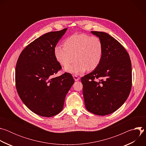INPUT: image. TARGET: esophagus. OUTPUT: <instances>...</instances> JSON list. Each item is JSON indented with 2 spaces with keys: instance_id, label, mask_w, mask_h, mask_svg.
Instances as JSON below:
<instances>
[{
  "instance_id": "obj_1",
  "label": "esophagus",
  "mask_w": 146,
  "mask_h": 146,
  "mask_svg": "<svg viewBox=\"0 0 146 146\" xmlns=\"http://www.w3.org/2000/svg\"><path fill=\"white\" fill-rule=\"evenodd\" d=\"M73 78H74V80H75V81H78L79 80H80V77H78L77 76H76V75H74L73 76Z\"/></svg>"
}]
</instances>
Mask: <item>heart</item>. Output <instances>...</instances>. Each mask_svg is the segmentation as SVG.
I'll return each instance as SVG.
<instances>
[{
	"mask_svg": "<svg viewBox=\"0 0 146 146\" xmlns=\"http://www.w3.org/2000/svg\"><path fill=\"white\" fill-rule=\"evenodd\" d=\"M56 60L65 68V70L74 74H80L87 69H95L102 60L103 45L100 38L84 33L74 34L68 37L64 41V46L56 45L54 49Z\"/></svg>",
	"mask_w": 146,
	"mask_h": 146,
	"instance_id": "heart-1",
	"label": "heart"
}]
</instances>
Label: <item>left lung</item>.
Returning <instances> with one entry per match:
<instances>
[{
    "instance_id": "8db88e82",
    "label": "left lung",
    "mask_w": 146,
    "mask_h": 146,
    "mask_svg": "<svg viewBox=\"0 0 146 146\" xmlns=\"http://www.w3.org/2000/svg\"><path fill=\"white\" fill-rule=\"evenodd\" d=\"M103 45L98 66L82 77L86 109L96 115H106L118 109L127 99L132 87V65L125 48L110 35L91 31Z\"/></svg>"
}]
</instances>
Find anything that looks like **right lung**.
Here are the masks:
<instances>
[{
  "mask_svg": "<svg viewBox=\"0 0 146 146\" xmlns=\"http://www.w3.org/2000/svg\"><path fill=\"white\" fill-rule=\"evenodd\" d=\"M67 28L47 33L35 40L21 52L15 68V85L25 105L35 114L54 116L64 108L65 99L74 80L65 73L53 78L62 67L54 49Z\"/></svg>",
  "mask_w": 146,
  "mask_h": 146,
  "instance_id": "1",
  "label": "right lung"
}]
</instances>
